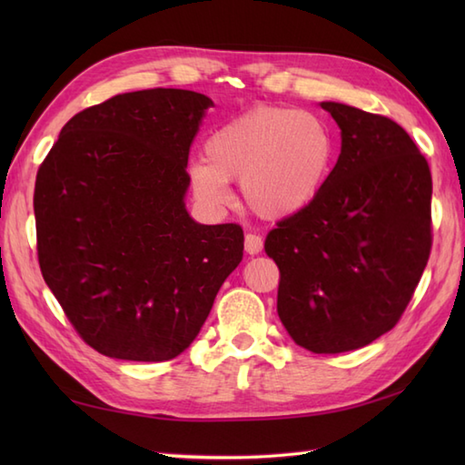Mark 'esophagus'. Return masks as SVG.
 Returning a JSON list of instances; mask_svg holds the SVG:
<instances>
[{
	"mask_svg": "<svg viewBox=\"0 0 465 465\" xmlns=\"http://www.w3.org/2000/svg\"><path fill=\"white\" fill-rule=\"evenodd\" d=\"M243 245H245V252H248L250 255H258L263 250L262 235L248 233V235H245V240H243Z\"/></svg>",
	"mask_w": 465,
	"mask_h": 465,
	"instance_id": "esophagus-1",
	"label": "esophagus"
}]
</instances>
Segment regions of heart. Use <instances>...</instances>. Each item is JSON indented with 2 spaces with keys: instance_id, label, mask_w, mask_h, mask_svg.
Returning a JSON list of instances; mask_svg holds the SVG:
<instances>
[{
  "instance_id": "1",
  "label": "heart",
  "mask_w": 465,
  "mask_h": 465,
  "mask_svg": "<svg viewBox=\"0 0 465 465\" xmlns=\"http://www.w3.org/2000/svg\"><path fill=\"white\" fill-rule=\"evenodd\" d=\"M335 140L322 117L290 107H258L223 124L205 142L192 187L210 207L230 203V180H242L252 212L280 220L302 212L328 180Z\"/></svg>"
}]
</instances>
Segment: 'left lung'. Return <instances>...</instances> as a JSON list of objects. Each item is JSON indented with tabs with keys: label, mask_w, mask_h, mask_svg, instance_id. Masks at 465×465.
<instances>
[{
	"label": "left lung",
	"mask_w": 465,
	"mask_h": 465,
	"mask_svg": "<svg viewBox=\"0 0 465 465\" xmlns=\"http://www.w3.org/2000/svg\"><path fill=\"white\" fill-rule=\"evenodd\" d=\"M341 153L315 200L278 222V315L313 353L360 350L406 312L431 250V172L408 132L358 107L322 102Z\"/></svg>",
	"instance_id": "left-lung-1"
}]
</instances>
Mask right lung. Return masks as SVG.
Returning <instances> with one entry per match:
<instances>
[{"label":"right lung","mask_w":465,"mask_h":465,"mask_svg":"<svg viewBox=\"0 0 465 465\" xmlns=\"http://www.w3.org/2000/svg\"><path fill=\"white\" fill-rule=\"evenodd\" d=\"M212 105L165 87L114 95L75 114L39 165V268L74 330L107 358L180 355L242 262V227L195 223L183 203Z\"/></svg>","instance_id":"add662e5"}]
</instances>
